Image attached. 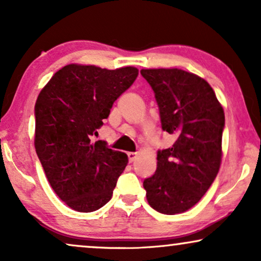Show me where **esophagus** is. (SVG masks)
<instances>
[{
  "label": "esophagus",
  "mask_w": 261,
  "mask_h": 261,
  "mask_svg": "<svg viewBox=\"0 0 261 261\" xmlns=\"http://www.w3.org/2000/svg\"><path fill=\"white\" fill-rule=\"evenodd\" d=\"M127 155H128V160H129V163H133L134 160L137 159V156H138L137 153H133V152L127 153Z\"/></svg>",
  "instance_id": "obj_1"
}]
</instances>
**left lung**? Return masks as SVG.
<instances>
[{"instance_id": "obj_1", "label": "left lung", "mask_w": 261, "mask_h": 261, "mask_svg": "<svg viewBox=\"0 0 261 261\" xmlns=\"http://www.w3.org/2000/svg\"><path fill=\"white\" fill-rule=\"evenodd\" d=\"M154 91L163 130L177 137L158 151L156 170L144 180L148 204L174 215L192 208L217 176L224 112L208 82L180 69H142Z\"/></svg>"}]
</instances>
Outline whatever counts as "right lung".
Wrapping results in <instances>:
<instances>
[{"instance_id":"add662e5","label":"right lung","mask_w":261,"mask_h":261,"mask_svg":"<svg viewBox=\"0 0 261 261\" xmlns=\"http://www.w3.org/2000/svg\"><path fill=\"white\" fill-rule=\"evenodd\" d=\"M138 73L133 66L108 70L69 64L38 96L35 151L53 191L76 212L91 213L107 204L127 166L126 153L103 141L91 144L90 137Z\"/></svg>"}]
</instances>
